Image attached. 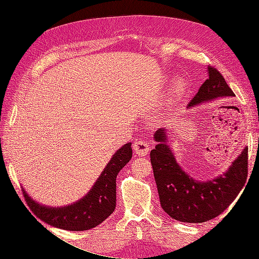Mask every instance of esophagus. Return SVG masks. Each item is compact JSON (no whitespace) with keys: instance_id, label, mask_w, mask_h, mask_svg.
<instances>
[{"instance_id":"1","label":"esophagus","mask_w":259,"mask_h":259,"mask_svg":"<svg viewBox=\"0 0 259 259\" xmlns=\"http://www.w3.org/2000/svg\"><path fill=\"white\" fill-rule=\"evenodd\" d=\"M133 149L137 155L140 156H145L148 154L149 151V145L145 140H137V142L134 143V146H133Z\"/></svg>"}]
</instances>
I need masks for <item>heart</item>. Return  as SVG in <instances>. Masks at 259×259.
<instances>
[{"instance_id":"heart-1","label":"heart","mask_w":259,"mask_h":259,"mask_svg":"<svg viewBox=\"0 0 259 259\" xmlns=\"http://www.w3.org/2000/svg\"><path fill=\"white\" fill-rule=\"evenodd\" d=\"M186 88H187V85H186L185 81H183V80H178V81H176V82H175V84H174L173 92H174L175 95H182L183 93H185Z\"/></svg>"}]
</instances>
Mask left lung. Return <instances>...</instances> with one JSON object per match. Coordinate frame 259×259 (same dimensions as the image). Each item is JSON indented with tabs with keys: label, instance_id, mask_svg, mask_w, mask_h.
Listing matches in <instances>:
<instances>
[{
	"label": "left lung",
	"instance_id": "8db88e82",
	"mask_svg": "<svg viewBox=\"0 0 259 259\" xmlns=\"http://www.w3.org/2000/svg\"><path fill=\"white\" fill-rule=\"evenodd\" d=\"M208 79L188 105L193 107L221 97L236 96L215 67L208 66ZM158 145L150 152L153 175L161 206L171 218L183 223H204L210 221L228 207L238 197L247 178L248 149L234 160L224 175L197 182L180 168L169 146L166 145V131L160 128L154 134Z\"/></svg>",
	"mask_w": 259,
	"mask_h": 259
}]
</instances>
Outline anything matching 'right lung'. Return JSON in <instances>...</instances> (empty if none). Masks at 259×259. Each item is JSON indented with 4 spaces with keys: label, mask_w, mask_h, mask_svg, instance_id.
Returning <instances> with one entry per match:
<instances>
[{
    "label": "right lung",
    "mask_w": 259,
    "mask_h": 259,
    "mask_svg": "<svg viewBox=\"0 0 259 259\" xmlns=\"http://www.w3.org/2000/svg\"><path fill=\"white\" fill-rule=\"evenodd\" d=\"M131 146L132 144L127 143L114 153L92 190L80 201L65 207H48L38 204L22 190L27 204L38 219L60 229L84 231L97 227L115 208V179L119 171L132 159Z\"/></svg>",
    "instance_id": "1"
}]
</instances>
